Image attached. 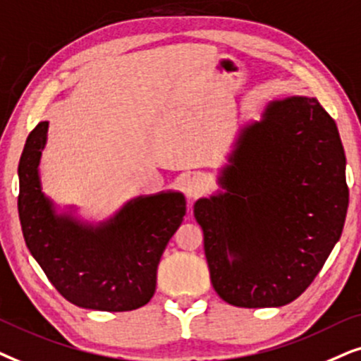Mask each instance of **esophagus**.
<instances>
[{
	"instance_id": "esophagus-1",
	"label": "esophagus",
	"mask_w": 361,
	"mask_h": 361,
	"mask_svg": "<svg viewBox=\"0 0 361 361\" xmlns=\"http://www.w3.org/2000/svg\"><path fill=\"white\" fill-rule=\"evenodd\" d=\"M206 190L204 180L198 175H193L186 178L183 181V193L188 196V198H198L200 195H203Z\"/></svg>"
}]
</instances>
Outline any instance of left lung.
Instances as JSON below:
<instances>
[{
  "label": "left lung",
  "instance_id": "obj_1",
  "mask_svg": "<svg viewBox=\"0 0 361 361\" xmlns=\"http://www.w3.org/2000/svg\"><path fill=\"white\" fill-rule=\"evenodd\" d=\"M345 163L337 123L314 97L271 102L244 128L219 178L226 193L195 204L221 299L281 307L312 284L342 236Z\"/></svg>",
  "mask_w": 361,
  "mask_h": 361
}]
</instances>
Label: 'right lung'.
I'll list each match as a JSON object with an SVG mask.
<instances>
[{
	"label": "right lung",
	"mask_w": 361,
	"mask_h": 361,
	"mask_svg": "<svg viewBox=\"0 0 361 361\" xmlns=\"http://www.w3.org/2000/svg\"><path fill=\"white\" fill-rule=\"evenodd\" d=\"M46 135L47 122L37 123L18 166L19 221L32 257L56 290L77 307L127 312L148 304L161 254L186 213L185 196L138 198L100 228L59 218L37 176Z\"/></svg>",
	"instance_id": "right-lung-1"
}]
</instances>
